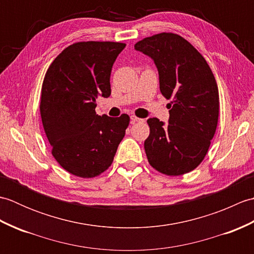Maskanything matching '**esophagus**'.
I'll list each match as a JSON object with an SVG mask.
<instances>
[{"label": "esophagus", "mask_w": 254, "mask_h": 254, "mask_svg": "<svg viewBox=\"0 0 254 254\" xmlns=\"http://www.w3.org/2000/svg\"><path fill=\"white\" fill-rule=\"evenodd\" d=\"M144 120L143 119H141V118H137V117H135V116H132L131 117V122L132 123H136V122H143Z\"/></svg>", "instance_id": "34e87169"}]
</instances>
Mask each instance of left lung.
Returning a JSON list of instances; mask_svg holds the SVG:
<instances>
[{
    "instance_id": "left-lung-1",
    "label": "left lung",
    "mask_w": 254,
    "mask_h": 254,
    "mask_svg": "<svg viewBox=\"0 0 254 254\" xmlns=\"http://www.w3.org/2000/svg\"><path fill=\"white\" fill-rule=\"evenodd\" d=\"M135 50L153 59L159 88L169 107V123L147 120L144 148L149 165L167 176H180L202 163L214 137L219 115L216 79L206 60L185 38L161 32L144 38Z\"/></svg>"
}]
</instances>
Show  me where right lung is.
<instances>
[{
	"instance_id": "right-lung-1",
	"label": "right lung",
	"mask_w": 254,
	"mask_h": 254,
	"mask_svg": "<svg viewBox=\"0 0 254 254\" xmlns=\"http://www.w3.org/2000/svg\"><path fill=\"white\" fill-rule=\"evenodd\" d=\"M126 44L82 41L65 48L45 75L40 115L52 155L80 178L99 176L111 166L130 117L98 116V96L111 94L110 75Z\"/></svg>"
}]
</instances>
